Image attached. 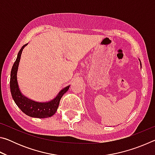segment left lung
<instances>
[{
	"label": "left lung",
	"mask_w": 155,
	"mask_h": 155,
	"mask_svg": "<svg viewBox=\"0 0 155 155\" xmlns=\"http://www.w3.org/2000/svg\"><path fill=\"white\" fill-rule=\"evenodd\" d=\"M139 61H140V65H141V61H140V59H139Z\"/></svg>",
	"instance_id": "8db88e82"
}]
</instances>
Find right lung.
Instances as JSON below:
<instances>
[{"label": "right lung", "mask_w": 155, "mask_h": 155, "mask_svg": "<svg viewBox=\"0 0 155 155\" xmlns=\"http://www.w3.org/2000/svg\"><path fill=\"white\" fill-rule=\"evenodd\" d=\"M27 44H25L21 48L18 53L16 60L12 66L11 75H10L11 77H10V90H11L12 98L15 103L26 115L32 117H37V118H46V117L52 116L55 114L58 109L60 100L63 95L68 90L70 85H68L63 88L53 99L46 102L35 101L23 95L18 83L17 73L22 52Z\"/></svg>", "instance_id": "1"}]
</instances>
